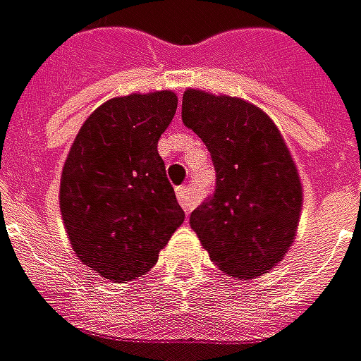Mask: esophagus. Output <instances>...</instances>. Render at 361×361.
Masks as SVG:
<instances>
[{
	"label": "esophagus",
	"instance_id": "obj_1",
	"mask_svg": "<svg viewBox=\"0 0 361 361\" xmlns=\"http://www.w3.org/2000/svg\"><path fill=\"white\" fill-rule=\"evenodd\" d=\"M176 195H178V201L181 203V207L185 209V213H190L193 209V197H191V191L188 185H181L176 190Z\"/></svg>",
	"mask_w": 361,
	"mask_h": 361
}]
</instances>
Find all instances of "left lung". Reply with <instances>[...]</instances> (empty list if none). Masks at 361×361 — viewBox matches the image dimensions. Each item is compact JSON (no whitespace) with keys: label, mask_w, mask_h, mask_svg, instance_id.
Returning a JSON list of instances; mask_svg holds the SVG:
<instances>
[{"label":"left lung","mask_w":361,"mask_h":361,"mask_svg":"<svg viewBox=\"0 0 361 361\" xmlns=\"http://www.w3.org/2000/svg\"><path fill=\"white\" fill-rule=\"evenodd\" d=\"M181 120L212 154L215 193L190 225L219 271L239 281L269 273L293 247L302 183L290 149L267 112L200 88L183 92Z\"/></svg>","instance_id":"left-lung-1"}]
</instances>
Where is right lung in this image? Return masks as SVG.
Returning a JSON list of instances; mask_svg holds the SVG:
<instances>
[{
  "label": "right lung",
  "mask_w": 361,
  "mask_h": 361,
  "mask_svg": "<svg viewBox=\"0 0 361 361\" xmlns=\"http://www.w3.org/2000/svg\"><path fill=\"white\" fill-rule=\"evenodd\" d=\"M176 109L171 90L110 98L68 149L59 191L63 223L80 263L106 281L148 273L185 219L158 154Z\"/></svg>",
  "instance_id": "right-lung-1"
}]
</instances>
